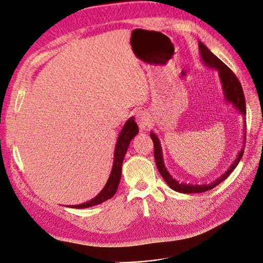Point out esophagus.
I'll return each instance as SVG.
<instances>
[{"instance_id": "esophagus-1", "label": "esophagus", "mask_w": 263, "mask_h": 263, "mask_svg": "<svg viewBox=\"0 0 263 263\" xmlns=\"http://www.w3.org/2000/svg\"><path fill=\"white\" fill-rule=\"evenodd\" d=\"M136 122H137L139 128L141 130H144L148 128V126L150 124V120H149V117L148 114H146L144 111L140 110L137 112V114H136Z\"/></svg>"}]
</instances>
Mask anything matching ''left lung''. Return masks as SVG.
I'll use <instances>...</instances> for the list:
<instances>
[{"instance_id": "left-lung-1", "label": "left lung", "mask_w": 263, "mask_h": 263, "mask_svg": "<svg viewBox=\"0 0 263 263\" xmlns=\"http://www.w3.org/2000/svg\"><path fill=\"white\" fill-rule=\"evenodd\" d=\"M198 48H199V56H201L203 64L211 68L213 70H216L219 74V79H220V83H221V87H222V91H223V96H224V100L228 104H232L234 107V109L236 111H238L241 115L244 117V135H243V148L238 152L236 159L234 160V162L231 164V166L228 168V171L222 175L218 177V179H216L215 181L211 182V183H205V184H193V183H185V182H180L176 180L175 178H173V176L168 173V171L166 170V166L164 164V159H163V152H162V146H161V142L160 139L157 136L151 132L150 136L151 139L153 140L154 143V159H155V163L157 166V170H159L161 176L164 178L165 182L171 186V189L173 190L180 192V193H202V192H206L208 190H212L213 187H215L216 185H218L219 183H221L223 180H226L227 178L230 176V174L232 173L235 167L238 165L241 156H243L244 153V148H245V138H246V123H245V115H246V102H245V96H244V91L243 88H241L240 83L238 81V79L236 78V76L232 72L229 67H227L223 62L220 60L217 56H215L213 52L209 50L202 42H198Z\"/></svg>"}]
</instances>
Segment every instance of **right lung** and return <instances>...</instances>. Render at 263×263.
Returning <instances> with one entry per match:
<instances>
[{"label":"right lung","instance_id":"1","mask_svg":"<svg viewBox=\"0 0 263 263\" xmlns=\"http://www.w3.org/2000/svg\"><path fill=\"white\" fill-rule=\"evenodd\" d=\"M138 132H139L138 126L135 123L134 118L128 119L127 122L124 124L123 128L121 129V132L119 134V138H118L117 145H115V150H114V160H113L112 171H111L110 177H109L106 185L103 186L100 193L97 196L93 197L92 199H90V201L80 204V205H69L68 207L87 208V207H91L95 205H99L114 196V194L117 193L119 183L121 181L122 165H123V160L125 157L126 151H127V149H128L132 139L138 134Z\"/></svg>","mask_w":263,"mask_h":263}]
</instances>
